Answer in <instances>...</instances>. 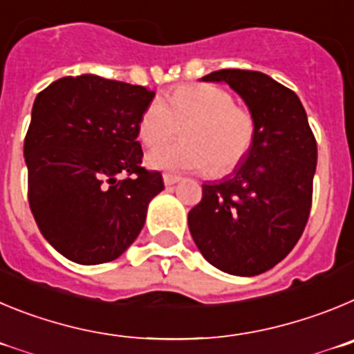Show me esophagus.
Masks as SVG:
<instances>
[{"mask_svg":"<svg viewBox=\"0 0 354 354\" xmlns=\"http://www.w3.org/2000/svg\"><path fill=\"white\" fill-rule=\"evenodd\" d=\"M180 180H181V178L176 176V174H169V173L164 174V183L167 185V187H169V185L178 183V181H180Z\"/></svg>","mask_w":354,"mask_h":354,"instance_id":"1","label":"esophagus"}]
</instances>
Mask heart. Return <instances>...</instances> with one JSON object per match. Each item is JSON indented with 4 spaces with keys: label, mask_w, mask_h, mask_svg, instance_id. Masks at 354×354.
<instances>
[{
    "label": "heart",
    "mask_w": 354,
    "mask_h": 354,
    "mask_svg": "<svg viewBox=\"0 0 354 354\" xmlns=\"http://www.w3.org/2000/svg\"><path fill=\"white\" fill-rule=\"evenodd\" d=\"M180 127L183 141L151 151V167L225 176L240 167L256 139L252 114L213 84H185L165 102L153 98L139 118L138 133L142 145L157 148L173 139Z\"/></svg>",
    "instance_id": "1"
}]
</instances>
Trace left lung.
<instances>
[{
  "instance_id": "left-lung-1",
  "label": "left lung",
  "mask_w": 354,
  "mask_h": 354,
  "mask_svg": "<svg viewBox=\"0 0 354 354\" xmlns=\"http://www.w3.org/2000/svg\"><path fill=\"white\" fill-rule=\"evenodd\" d=\"M201 81L227 82L243 98L256 139L232 174L203 185V199L189 212L190 234L215 268L259 275L291 252L307 225L316 138L295 91L263 72L225 68Z\"/></svg>"
}]
</instances>
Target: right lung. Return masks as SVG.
<instances>
[{
  "label": "right lung",
  "mask_w": 354,
  "mask_h": 354,
  "mask_svg": "<svg viewBox=\"0 0 354 354\" xmlns=\"http://www.w3.org/2000/svg\"><path fill=\"white\" fill-rule=\"evenodd\" d=\"M153 97L145 86L84 74L58 79L35 98L24 139L28 201L44 238L66 259L122 256L164 190L162 174L141 167L138 141Z\"/></svg>",
  "instance_id": "add662e5"
}]
</instances>
